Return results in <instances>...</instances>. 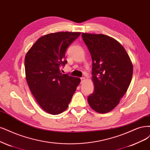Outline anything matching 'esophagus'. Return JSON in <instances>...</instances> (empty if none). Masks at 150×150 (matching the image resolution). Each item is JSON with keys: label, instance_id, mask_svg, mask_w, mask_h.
<instances>
[{"label": "esophagus", "instance_id": "esophagus-1", "mask_svg": "<svg viewBox=\"0 0 150 150\" xmlns=\"http://www.w3.org/2000/svg\"><path fill=\"white\" fill-rule=\"evenodd\" d=\"M81 83H83V82L86 80V78H85L84 77H81Z\"/></svg>", "mask_w": 150, "mask_h": 150}]
</instances>
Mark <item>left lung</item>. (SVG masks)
<instances>
[{
	"label": "left lung",
	"mask_w": 150,
	"mask_h": 150,
	"mask_svg": "<svg viewBox=\"0 0 150 150\" xmlns=\"http://www.w3.org/2000/svg\"><path fill=\"white\" fill-rule=\"evenodd\" d=\"M82 37L92 59L94 91L87 100L96 112H109L119 104L130 86L131 59L123 46L109 36L82 33Z\"/></svg>",
	"instance_id": "8db88e82"
}]
</instances>
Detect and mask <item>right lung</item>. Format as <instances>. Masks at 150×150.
Here are the masks:
<instances>
[{
    "instance_id": "obj_1",
    "label": "right lung",
    "mask_w": 150,
    "mask_h": 150,
    "mask_svg": "<svg viewBox=\"0 0 150 150\" xmlns=\"http://www.w3.org/2000/svg\"><path fill=\"white\" fill-rule=\"evenodd\" d=\"M80 32H57L38 38L26 54V80L39 105L46 112L58 115L68 108L78 77L63 74L60 68L67 63L65 52Z\"/></svg>"
}]
</instances>
